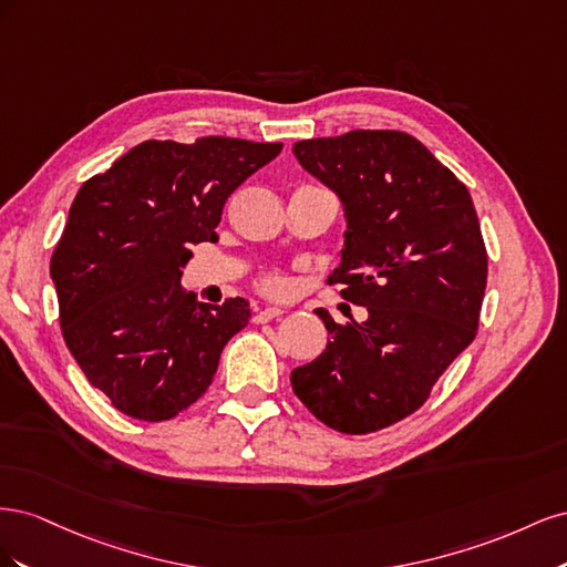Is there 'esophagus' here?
Wrapping results in <instances>:
<instances>
[{
	"label": "esophagus",
	"mask_w": 567,
	"mask_h": 567,
	"mask_svg": "<svg viewBox=\"0 0 567 567\" xmlns=\"http://www.w3.org/2000/svg\"><path fill=\"white\" fill-rule=\"evenodd\" d=\"M286 312L281 310V307H265V310H260L255 315V323H265V321H271V319H279L284 317Z\"/></svg>",
	"instance_id": "esophagus-1"
}]
</instances>
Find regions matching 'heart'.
<instances>
[{"label":"heart","mask_w":567,"mask_h":567,"mask_svg":"<svg viewBox=\"0 0 567 567\" xmlns=\"http://www.w3.org/2000/svg\"><path fill=\"white\" fill-rule=\"evenodd\" d=\"M260 288L265 290V293L281 296V293H286V290H288V281H286V277H281V274L269 271V274H265V277L260 279Z\"/></svg>","instance_id":"obj_1"}]
</instances>
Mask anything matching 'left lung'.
Wrapping results in <instances>:
<instances>
[{
	"label": "left lung",
	"instance_id": "obj_1",
	"mask_svg": "<svg viewBox=\"0 0 567 567\" xmlns=\"http://www.w3.org/2000/svg\"><path fill=\"white\" fill-rule=\"evenodd\" d=\"M293 153L346 205V250L329 286L369 317L342 326L317 310L331 340L290 383L323 425L375 433L421 409L477 333L487 248L475 205L406 132L352 130Z\"/></svg>",
	"mask_w": 567,
	"mask_h": 567
}]
</instances>
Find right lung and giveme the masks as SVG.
<instances>
[{"label":"right lung","mask_w":567,"mask_h":567,"mask_svg":"<svg viewBox=\"0 0 567 567\" xmlns=\"http://www.w3.org/2000/svg\"><path fill=\"white\" fill-rule=\"evenodd\" d=\"M281 148L151 140L80 186L49 269L65 346L117 411L175 419L213 383L250 302H194L179 281L188 246L217 241L227 198Z\"/></svg>","instance_id":"add662e5"}]
</instances>
